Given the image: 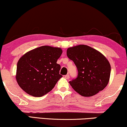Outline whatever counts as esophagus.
Returning <instances> with one entry per match:
<instances>
[{
	"label": "esophagus",
	"instance_id": "34e87169",
	"mask_svg": "<svg viewBox=\"0 0 127 127\" xmlns=\"http://www.w3.org/2000/svg\"><path fill=\"white\" fill-rule=\"evenodd\" d=\"M65 79H69V74H66V75L65 76Z\"/></svg>",
	"mask_w": 127,
	"mask_h": 127
}]
</instances>
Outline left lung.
<instances>
[{"mask_svg": "<svg viewBox=\"0 0 127 127\" xmlns=\"http://www.w3.org/2000/svg\"><path fill=\"white\" fill-rule=\"evenodd\" d=\"M66 54L78 70L77 77L69 81L74 91L83 96H91L106 87L111 67L108 60L100 52L81 44L67 48Z\"/></svg>", "mask_w": 127, "mask_h": 127, "instance_id": "obj_1", "label": "left lung"}]
</instances>
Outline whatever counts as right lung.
<instances>
[{"mask_svg": "<svg viewBox=\"0 0 127 127\" xmlns=\"http://www.w3.org/2000/svg\"><path fill=\"white\" fill-rule=\"evenodd\" d=\"M61 48L44 46L25 54L17 66L16 80L19 86L29 95L40 97L53 90L62 77L61 66L57 64Z\"/></svg>", "mask_w": 127, "mask_h": 127, "instance_id": "add662e5", "label": "right lung"}]
</instances>
